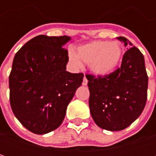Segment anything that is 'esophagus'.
<instances>
[{
	"instance_id": "1",
	"label": "esophagus",
	"mask_w": 156,
	"mask_h": 156,
	"mask_svg": "<svg viewBox=\"0 0 156 156\" xmlns=\"http://www.w3.org/2000/svg\"><path fill=\"white\" fill-rule=\"evenodd\" d=\"M87 84H88V79L86 78V77H84V78H83V86H86Z\"/></svg>"
}]
</instances>
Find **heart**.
Masks as SVG:
<instances>
[{
    "mask_svg": "<svg viewBox=\"0 0 156 156\" xmlns=\"http://www.w3.org/2000/svg\"><path fill=\"white\" fill-rule=\"evenodd\" d=\"M122 54L123 49L119 42L95 40L78 46L76 53L70 51L68 58L77 67H81V61L87 63L93 73L103 77L115 71Z\"/></svg>",
    "mask_w": 156,
    "mask_h": 156,
    "instance_id": "obj_1",
    "label": "heart"
}]
</instances>
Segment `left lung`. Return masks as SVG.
<instances>
[{
	"mask_svg": "<svg viewBox=\"0 0 156 156\" xmlns=\"http://www.w3.org/2000/svg\"><path fill=\"white\" fill-rule=\"evenodd\" d=\"M125 47L132 43L117 37ZM130 46H129L128 45ZM89 108L95 124L109 131L129 126L144 110L147 100L148 76L140 51L131 47L124 54L121 67L107 76L87 74Z\"/></svg>",
	"mask_w": 156,
	"mask_h": 156,
	"instance_id": "1",
	"label": "left lung"
}]
</instances>
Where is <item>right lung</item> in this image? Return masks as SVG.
<instances>
[{
  "mask_svg": "<svg viewBox=\"0 0 156 156\" xmlns=\"http://www.w3.org/2000/svg\"><path fill=\"white\" fill-rule=\"evenodd\" d=\"M71 37L39 35L16 53L10 76L13 114L29 131L44 134L58 128L83 73L66 71Z\"/></svg>",
  "mask_w": 156,
  "mask_h": 156,
  "instance_id": "obj_1",
  "label": "right lung"
}]
</instances>
